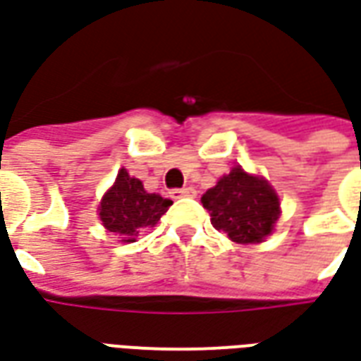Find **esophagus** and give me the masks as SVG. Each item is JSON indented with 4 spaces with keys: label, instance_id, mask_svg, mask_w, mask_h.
Here are the masks:
<instances>
[{
    "label": "esophagus",
    "instance_id": "obj_1",
    "mask_svg": "<svg viewBox=\"0 0 361 361\" xmlns=\"http://www.w3.org/2000/svg\"><path fill=\"white\" fill-rule=\"evenodd\" d=\"M197 191L193 188H183V189H172L170 191V197L172 199H183V197H195Z\"/></svg>",
    "mask_w": 361,
    "mask_h": 361
}]
</instances>
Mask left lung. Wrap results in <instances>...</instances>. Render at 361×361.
I'll return each mask as SVG.
<instances>
[{"mask_svg":"<svg viewBox=\"0 0 361 361\" xmlns=\"http://www.w3.org/2000/svg\"><path fill=\"white\" fill-rule=\"evenodd\" d=\"M201 201L212 226L239 245L262 243L274 231L281 214L274 188L241 166H235L228 176L220 178L214 188L202 195Z\"/></svg>","mask_w":361,"mask_h":361,"instance_id":"8db88e82","label":"left lung"}]
</instances>
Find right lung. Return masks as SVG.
<instances>
[{
	"label": "right lung",
	"instance_id": "1",
	"mask_svg": "<svg viewBox=\"0 0 361 361\" xmlns=\"http://www.w3.org/2000/svg\"><path fill=\"white\" fill-rule=\"evenodd\" d=\"M170 204L172 201L159 193H147L143 183L122 168L113 188L103 195L97 212L106 231L118 235L122 243H133L141 229L157 226Z\"/></svg>",
	"mask_w": 361,
	"mask_h": 361
}]
</instances>
